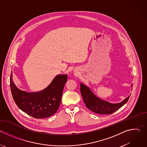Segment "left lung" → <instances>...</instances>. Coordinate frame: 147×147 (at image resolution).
Segmentation results:
<instances>
[{"mask_svg": "<svg viewBox=\"0 0 147 147\" xmlns=\"http://www.w3.org/2000/svg\"><path fill=\"white\" fill-rule=\"evenodd\" d=\"M80 92L87 108L95 113L101 115H110L116 112L127 103L130 96L129 95L120 103H112L97 97L88 87L82 83L80 84Z\"/></svg>", "mask_w": 147, "mask_h": 147, "instance_id": "obj_1", "label": "left lung"}]
</instances>
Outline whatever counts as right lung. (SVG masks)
<instances>
[{"mask_svg": "<svg viewBox=\"0 0 147 147\" xmlns=\"http://www.w3.org/2000/svg\"><path fill=\"white\" fill-rule=\"evenodd\" d=\"M67 80V74H59L44 90L28 92L20 90L16 87L13 80L11 71L10 85L13 99L17 107L34 118L43 119L53 115L58 110Z\"/></svg>", "mask_w": 147, "mask_h": 147, "instance_id": "add662e5", "label": "right lung"}]
</instances>
